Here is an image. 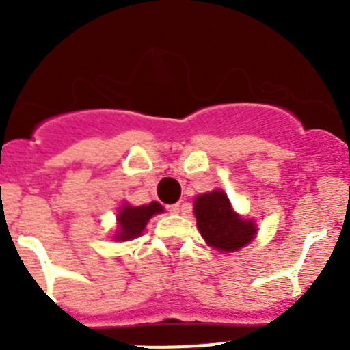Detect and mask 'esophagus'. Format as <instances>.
Returning a JSON list of instances; mask_svg holds the SVG:
<instances>
[{
    "label": "esophagus",
    "instance_id": "34e87169",
    "mask_svg": "<svg viewBox=\"0 0 350 350\" xmlns=\"http://www.w3.org/2000/svg\"><path fill=\"white\" fill-rule=\"evenodd\" d=\"M179 210H181V204H179V203L169 204V206H167L169 213H179Z\"/></svg>",
    "mask_w": 350,
    "mask_h": 350
}]
</instances>
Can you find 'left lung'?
Instances as JSON below:
<instances>
[{"label": "left lung", "instance_id": "left-lung-1", "mask_svg": "<svg viewBox=\"0 0 350 350\" xmlns=\"http://www.w3.org/2000/svg\"><path fill=\"white\" fill-rule=\"evenodd\" d=\"M198 230L208 245L224 252H234L247 245L256 235L254 221L242 220L220 189L204 193L195 200Z\"/></svg>", "mask_w": 350, "mask_h": 350}]
</instances>
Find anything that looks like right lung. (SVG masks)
I'll return each instance as SVG.
<instances>
[{
  "label": "right lung",
  "mask_w": 350,
  "mask_h": 350,
  "mask_svg": "<svg viewBox=\"0 0 350 350\" xmlns=\"http://www.w3.org/2000/svg\"><path fill=\"white\" fill-rule=\"evenodd\" d=\"M164 208L159 203L152 201L150 204H144V206H123L118 213V234L115 239L118 241H132V239L139 237L146 228L147 221L154 217L155 213H162Z\"/></svg>",
  "instance_id": "right-lung-1"
}]
</instances>
